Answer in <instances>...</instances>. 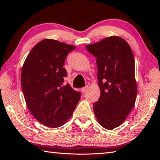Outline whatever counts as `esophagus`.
I'll return each instance as SVG.
<instances>
[{"instance_id": "1", "label": "esophagus", "mask_w": 160, "mask_h": 160, "mask_svg": "<svg viewBox=\"0 0 160 160\" xmlns=\"http://www.w3.org/2000/svg\"><path fill=\"white\" fill-rule=\"evenodd\" d=\"M88 86H85V88H81V91H82V92L85 93V92H86V91L88 90Z\"/></svg>"}]
</instances>
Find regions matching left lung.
Wrapping results in <instances>:
<instances>
[{
	"mask_svg": "<svg viewBox=\"0 0 160 160\" xmlns=\"http://www.w3.org/2000/svg\"><path fill=\"white\" fill-rule=\"evenodd\" d=\"M85 47L97 58L99 99L94 113L103 128L113 130L121 125L135 106L137 84L135 59L125 39L111 36Z\"/></svg>",
	"mask_w": 160,
	"mask_h": 160,
	"instance_id": "left-lung-1",
	"label": "left lung"
}]
</instances>
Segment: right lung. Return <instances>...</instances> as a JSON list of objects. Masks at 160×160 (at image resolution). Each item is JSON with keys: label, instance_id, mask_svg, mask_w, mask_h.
Instances as JSON below:
<instances>
[{"label": "right lung", "instance_id": "obj_1", "mask_svg": "<svg viewBox=\"0 0 160 160\" xmlns=\"http://www.w3.org/2000/svg\"><path fill=\"white\" fill-rule=\"evenodd\" d=\"M76 48L57 40L43 39L32 48L21 70V86L32 116L50 128L63 126L71 117L81 94L63 85L67 54Z\"/></svg>", "mask_w": 160, "mask_h": 160}]
</instances>
